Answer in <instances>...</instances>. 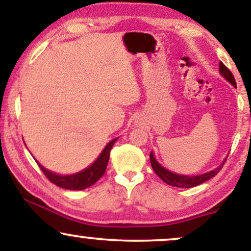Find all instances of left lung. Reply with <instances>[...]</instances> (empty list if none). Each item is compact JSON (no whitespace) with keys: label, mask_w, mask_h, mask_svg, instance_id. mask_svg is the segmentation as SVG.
I'll return each instance as SVG.
<instances>
[{"label":"left lung","mask_w":251,"mask_h":251,"mask_svg":"<svg viewBox=\"0 0 251 251\" xmlns=\"http://www.w3.org/2000/svg\"><path fill=\"white\" fill-rule=\"evenodd\" d=\"M220 73L222 74V76L226 77L227 81L231 83L234 87H236V81H235L234 75H232V73L230 72L229 68L226 67V65H224L223 62H220ZM150 160H151V165H152V169H153V171L157 174L158 177H159L163 181H165L166 184H169V185L171 186H176V188H194V186H197L200 185V184L204 183V181L209 180L210 178L215 177V176L220 172V170L223 168L226 158L224 159V162L222 163V165L218 166V168H216L215 170H212V171L206 172V174H203L200 176H184V175L174 174V172L169 171V170L163 168V166L155 160L153 152H151V154H150Z\"/></svg>","instance_id":"8db88e82"}]
</instances>
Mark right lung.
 Segmentation results:
<instances>
[{
  "mask_svg": "<svg viewBox=\"0 0 251 251\" xmlns=\"http://www.w3.org/2000/svg\"><path fill=\"white\" fill-rule=\"evenodd\" d=\"M117 139L118 138H114L113 140H111V142L106 145V148L102 150V152L100 153L99 157L97 158L96 162L92 164V165H89L88 168L82 170V171L77 172V174L68 176L57 175L50 171V170L45 169L40 163H37V165H39V168L42 170V172L45 174L46 177H47L53 184L60 186V188L67 190L87 189L89 186L93 185L94 183H97V181L102 177L103 174H105L109 159V152H111V150L113 148L114 143L117 142Z\"/></svg>",
  "mask_w": 251,
  "mask_h": 251,
  "instance_id": "1",
  "label": "right lung"
}]
</instances>
